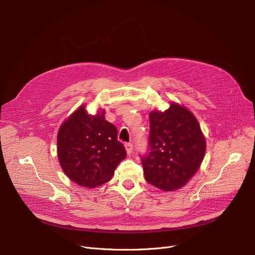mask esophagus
Listing matches in <instances>:
<instances>
[{"label":"esophagus","instance_id":"34e87169","mask_svg":"<svg viewBox=\"0 0 255 255\" xmlns=\"http://www.w3.org/2000/svg\"><path fill=\"white\" fill-rule=\"evenodd\" d=\"M125 148H126V151L128 154H131L132 151H133V144L128 142V143H125Z\"/></svg>","mask_w":255,"mask_h":255}]
</instances>
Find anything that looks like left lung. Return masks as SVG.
<instances>
[{
  "label": "left lung",
  "mask_w": 255,
  "mask_h": 255,
  "mask_svg": "<svg viewBox=\"0 0 255 255\" xmlns=\"http://www.w3.org/2000/svg\"><path fill=\"white\" fill-rule=\"evenodd\" d=\"M148 149L142 156L146 181L169 192L185 186L203 161L206 142L188 109L170 104L164 112L149 114Z\"/></svg>",
  "instance_id": "1"
}]
</instances>
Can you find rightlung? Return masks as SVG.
<instances>
[{
  "mask_svg": "<svg viewBox=\"0 0 255 255\" xmlns=\"http://www.w3.org/2000/svg\"><path fill=\"white\" fill-rule=\"evenodd\" d=\"M105 113L89 115L82 106L60 127L57 135L58 160L65 174L86 188L110 180L126 157L117 128L106 121Z\"/></svg>",
  "mask_w": 255,
  "mask_h": 255,
  "instance_id": "right-lung-1",
  "label": "right lung"
}]
</instances>
